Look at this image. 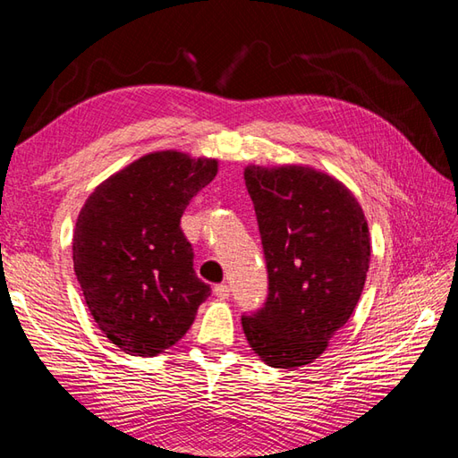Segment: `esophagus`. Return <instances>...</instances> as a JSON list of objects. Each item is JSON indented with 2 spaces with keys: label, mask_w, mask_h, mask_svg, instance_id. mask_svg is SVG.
Segmentation results:
<instances>
[{
  "label": "esophagus",
  "mask_w": 458,
  "mask_h": 458,
  "mask_svg": "<svg viewBox=\"0 0 458 458\" xmlns=\"http://www.w3.org/2000/svg\"><path fill=\"white\" fill-rule=\"evenodd\" d=\"M214 295L220 297V299H228L230 297V287L226 284L214 285Z\"/></svg>",
  "instance_id": "obj_1"
}]
</instances>
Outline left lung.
I'll list each match as a JSON object with an SVG mask.
<instances>
[{"mask_svg":"<svg viewBox=\"0 0 458 458\" xmlns=\"http://www.w3.org/2000/svg\"><path fill=\"white\" fill-rule=\"evenodd\" d=\"M267 267L266 303L242 315L254 352L293 369L325 352L358 303L369 266V232L356 199L309 167H248Z\"/></svg>","mask_w":458,"mask_h":458,"instance_id":"left-lung-1","label":"left lung"}]
</instances>
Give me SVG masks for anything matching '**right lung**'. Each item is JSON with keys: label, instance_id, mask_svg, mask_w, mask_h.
Segmentation results:
<instances>
[{"label": "right lung", "instance_id": "obj_1", "mask_svg": "<svg viewBox=\"0 0 458 458\" xmlns=\"http://www.w3.org/2000/svg\"><path fill=\"white\" fill-rule=\"evenodd\" d=\"M216 171L214 159L149 153L96 187L79 214L74 274L96 325L125 354L173 346L210 297L181 216Z\"/></svg>", "mask_w": 458, "mask_h": 458}]
</instances>
